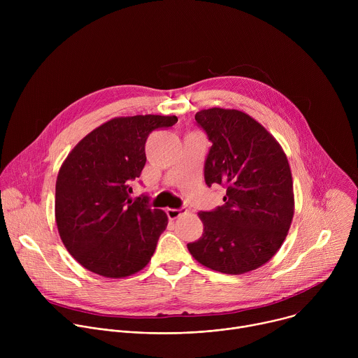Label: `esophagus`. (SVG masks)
<instances>
[{
	"instance_id": "34e87169",
	"label": "esophagus",
	"mask_w": 358,
	"mask_h": 358,
	"mask_svg": "<svg viewBox=\"0 0 358 358\" xmlns=\"http://www.w3.org/2000/svg\"><path fill=\"white\" fill-rule=\"evenodd\" d=\"M166 213H167V217H169L170 220H177L178 217H181L182 214H185L187 210H185L184 207H181V208H169Z\"/></svg>"
}]
</instances>
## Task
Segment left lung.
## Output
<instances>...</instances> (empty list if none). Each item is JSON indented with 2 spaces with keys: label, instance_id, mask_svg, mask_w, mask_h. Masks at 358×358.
Listing matches in <instances>:
<instances>
[{
  "label": "left lung",
  "instance_id": "1",
  "mask_svg": "<svg viewBox=\"0 0 358 358\" xmlns=\"http://www.w3.org/2000/svg\"><path fill=\"white\" fill-rule=\"evenodd\" d=\"M213 143L203 164L206 184L227 189L224 206L201 211L202 236L187 245L203 266L241 275L266 264L283 243L293 218L292 173L279 143L243 112L207 109L195 115Z\"/></svg>",
  "mask_w": 358,
  "mask_h": 358
}]
</instances>
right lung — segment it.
Segmentation results:
<instances>
[{
	"mask_svg": "<svg viewBox=\"0 0 358 358\" xmlns=\"http://www.w3.org/2000/svg\"><path fill=\"white\" fill-rule=\"evenodd\" d=\"M176 116L117 117L82 138L64 162L55 192L61 239L87 271L124 278L141 271L167 227V215L131 198V181L145 164L151 131L171 127Z\"/></svg>",
	"mask_w": 358,
	"mask_h": 358,
	"instance_id": "obj_1",
	"label": "right lung"
}]
</instances>
